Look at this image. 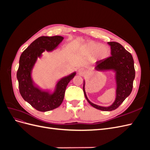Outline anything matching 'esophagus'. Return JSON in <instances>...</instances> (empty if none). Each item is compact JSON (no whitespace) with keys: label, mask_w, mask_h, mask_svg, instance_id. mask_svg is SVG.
I'll use <instances>...</instances> for the list:
<instances>
[{"label":"esophagus","mask_w":150,"mask_h":150,"mask_svg":"<svg viewBox=\"0 0 150 150\" xmlns=\"http://www.w3.org/2000/svg\"><path fill=\"white\" fill-rule=\"evenodd\" d=\"M78 72L81 75H84L85 73V71L84 70V69H83V68H80V69H79L78 70Z\"/></svg>","instance_id":"esophagus-1"}]
</instances>
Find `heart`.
<instances>
[{
    "mask_svg": "<svg viewBox=\"0 0 150 150\" xmlns=\"http://www.w3.org/2000/svg\"><path fill=\"white\" fill-rule=\"evenodd\" d=\"M85 51L88 56H92L93 60L98 61L106 58L110 54V49L106 45L92 41L86 45Z\"/></svg>",
    "mask_w": 150,
    "mask_h": 150,
    "instance_id": "obj_1",
    "label": "heart"
}]
</instances>
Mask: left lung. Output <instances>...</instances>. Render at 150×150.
Segmentation results:
<instances>
[{
    "label": "left lung",
    "mask_w": 150,
    "mask_h": 150,
    "mask_svg": "<svg viewBox=\"0 0 150 150\" xmlns=\"http://www.w3.org/2000/svg\"><path fill=\"white\" fill-rule=\"evenodd\" d=\"M108 44L111 46V56L98 61L95 66V69L99 71H113L115 72L116 89L115 101L108 107L101 106L91 103L88 99L85 91L84 81L83 84V91L86 100L93 107L104 111L116 110L129 96L132 91L133 81L135 78L132 55L118 42H109Z\"/></svg>",
    "instance_id": "left-lung-1"
}]
</instances>
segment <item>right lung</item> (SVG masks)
Wrapping results in <instances>:
<instances>
[{
    "mask_svg": "<svg viewBox=\"0 0 150 150\" xmlns=\"http://www.w3.org/2000/svg\"><path fill=\"white\" fill-rule=\"evenodd\" d=\"M63 39L64 38L59 35L41 36L32 42L20 57L17 72L19 92L24 100L38 111L46 112L59 106L68 83L76 74L74 72L59 80L53 93L40 89L32 79V71L38 58L41 57L45 51L51 52L56 49Z\"/></svg>",
    "mask_w": 150,
    "mask_h": 150,
    "instance_id": "1",
    "label": "right lung"
}]
</instances>
